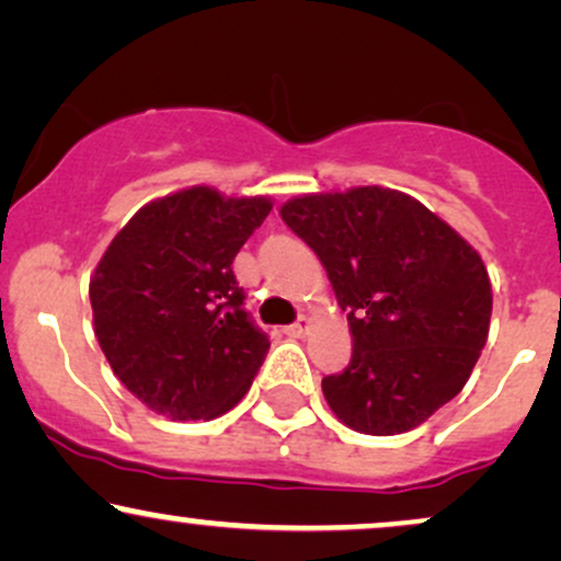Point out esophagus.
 Instances as JSON below:
<instances>
[{"label":"esophagus","mask_w":561,"mask_h":561,"mask_svg":"<svg viewBox=\"0 0 561 561\" xmlns=\"http://www.w3.org/2000/svg\"><path fill=\"white\" fill-rule=\"evenodd\" d=\"M308 329H310V321L306 319V316H300L298 321H295V323H289V327L285 329V332H287L289 336H302V334L308 332Z\"/></svg>","instance_id":"34e87169"}]
</instances>
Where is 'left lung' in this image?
Masks as SVG:
<instances>
[{
	"label": "left lung",
	"mask_w": 561,
	"mask_h": 561,
	"mask_svg": "<svg viewBox=\"0 0 561 561\" xmlns=\"http://www.w3.org/2000/svg\"><path fill=\"white\" fill-rule=\"evenodd\" d=\"M347 310L353 357L321 381L347 428L394 436L457 397L485 345L491 282L447 221L400 191L310 193L279 208Z\"/></svg>",
	"instance_id": "left-lung-1"
}]
</instances>
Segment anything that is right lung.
<instances>
[{"label":"right lung","instance_id":"obj_1","mask_svg":"<svg viewBox=\"0 0 561 561\" xmlns=\"http://www.w3.org/2000/svg\"><path fill=\"white\" fill-rule=\"evenodd\" d=\"M268 211L266 195L195 185L146 204L101 255L88 287L93 332L153 413L211 421L251 389L268 336L242 308L232 261Z\"/></svg>","mask_w":561,"mask_h":561}]
</instances>
